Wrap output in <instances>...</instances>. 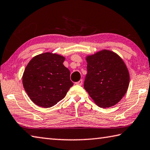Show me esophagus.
Here are the masks:
<instances>
[{
    "instance_id": "esophagus-1",
    "label": "esophagus",
    "mask_w": 150,
    "mask_h": 150,
    "mask_svg": "<svg viewBox=\"0 0 150 150\" xmlns=\"http://www.w3.org/2000/svg\"><path fill=\"white\" fill-rule=\"evenodd\" d=\"M75 84L76 85H82V84H83V80L82 79L79 80V81H77V82H76Z\"/></svg>"
}]
</instances>
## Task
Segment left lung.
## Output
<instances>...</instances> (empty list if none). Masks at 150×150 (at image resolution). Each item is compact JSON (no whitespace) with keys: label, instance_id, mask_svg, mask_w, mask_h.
I'll return each instance as SVG.
<instances>
[{"label":"left lung","instance_id":"left-lung-1","mask_svg":"<svg viewBox=\"0 0 150 150\" xmlns=\"http://www.w3.org/2000/svg\"><path fill=\"white\" fill-rule=\"evenodd\" d=\"M87 74L84 88L100 107L117 104L128 90L130 75L122 58L116 53L103 50L86 57Z\"/></svg>","mask_w":150,"mask_h":150}]
</instances>
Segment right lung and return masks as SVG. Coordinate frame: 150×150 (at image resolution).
<instances>
[{
  "instance_id": "1",
  "label": "right lung",
  "mask_w": 150,
  "mask_h": 150,
  "mask_svg": "<svg viewBox=\"0 0 150 150\" xmlns=\"http://www.w3.org/2000/svg\"><path fill=\"white\" fill-rule=\"evenodd\" d=\"M65 57L50 52L32 58L22 76V83L30 99L44 108L54 106L65 97L73 83Z\"/></svg>"
}]
</instances>
